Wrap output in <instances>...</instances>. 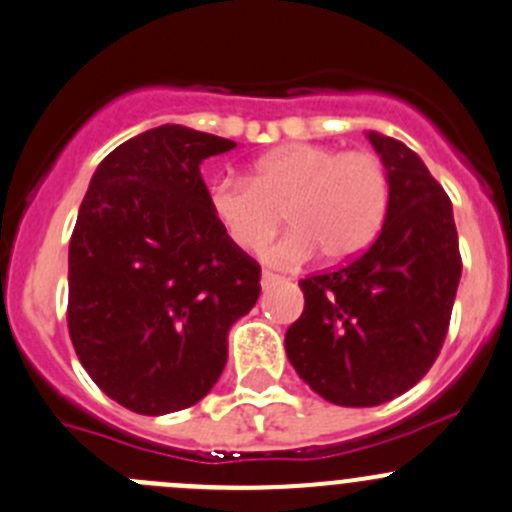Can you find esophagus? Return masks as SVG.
Instances as JSON below:
<instances>
[{"label": "esophagus", "mask_w": 512, "mask_h": 512, "mask_svg": "<svg viewBox=\"0 0 512 512\" xmlns=\"http://www.w3.org/2000/svg\"><path fill=\"white\" fill-rule=\"evenodd\" d=\"M285 280V277H280V275H275V272H270V270H262V287H272V285H277V282H282Z\"/></svg>", "instance_id": "34e87169"}]
</instances>
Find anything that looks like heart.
<instances>
[{
	"instance_id": "b5f03b06",
	"label": "heart",
	"mask_w": 512,
	"mask_h": 512,
	"mask_svg": "<svg viewBox=\"0 0 512 512\" xmlns=\"http://www.w3.org/2000/svg\"><path fill=\"white\" fill-rule=\"evenodd\" d=\"M217 225L242 250H257L282 220L290 230L265 250L277 267H295L315 250L340 262L365 250L390 205V175L377 152L295 142L252 165L247 180L220 177L207 190Z\"/></svg>"
}]
</instances>
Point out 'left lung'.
Returning <instances> with one entry per match:
<instances>
[{"mask_svg": "<svg viewBox=\"0 0 512 512\" xmlns=\"http://www.w3.org/2000/svg\"><path fill=\"white\" fill-rule=\"evenodd\" d=\"M390 175L380 235L345 265L300 280L287 327L297 375L327 403L372 408L423 380L448 335L463 260L453 205L418 155L367 132Z\"/></svg>", "mask_w": 512, "mask_h": 512, "instance_id": "1", "label": "left lung"}]
</instances>
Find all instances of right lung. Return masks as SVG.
Wrapping results in <instances>:
<instances>
[{
  "label": "right lung",
  "mask_w": 512,
  "mask_h": 512,
  "mask_svg": "<svg viewBox=\"0 0 512 512\" xmlns=\"http://www.w3.org/2000/svg\"><path fill=\"white\" fill-rule=\"evenodd\" d=\"M237 147L162 124L99 162L69 240L67 327L104 395L140 415L200 403L227 332L260 297V265L207 205L202 160Z\"/></svg>",
  "instance_id": "1"
}]
</instances>
